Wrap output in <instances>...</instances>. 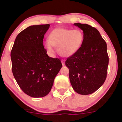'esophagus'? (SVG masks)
Wrapping results in <instances>:
<instances>
[{"mask_svg":"<svg viewBox=\"0 0 122 122\" xmlns=\"http://www.w3.org/2000/svg\"><path fill=\"white\" fill-rule=\"evenodd\" d=\"M61 62H62V65L63 66H64V65H65V60H61Z\"/></svg>","mask_w":122,"mask_h":122,"instance_id":"34e87169","label":"esophagus"}]
</instances>
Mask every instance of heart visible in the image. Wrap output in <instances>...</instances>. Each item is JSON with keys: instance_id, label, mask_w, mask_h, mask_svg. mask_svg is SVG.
<instances>
[{"instance_id": "heart-1", "label": "heart", "mask_w": 122, "mask_h": 122, "mask_svg": "<svg viewBox=\"0 0 122 122\" xmlns=\"http://www.w3.org/2000/svg\"><path fill=\"white\" fill-rule=\"evenodd\" d=\"M84 38L83 32L80 29L56 28L50 32L49 36V40L45 41L43 46L50 54L54 53V46H56L61 56L69 57L80 49Z\"/></svg>"}]
</instances>
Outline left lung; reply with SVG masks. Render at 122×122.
Wrapping results in <instances>:
<instances>
[{
	"label": "left lung",
	"instance_id": "8db88e82",
	"mask_svg": "<svg viewBox=\"0 0 122 122\" xmlns=\"http://www.w3.org/2000/svg\"><path fill=\"white\" fill-rule=\"evenodd\" d=\"M74 25L81 29L84 38L81 47L67 58L65 65L75 91L89 95L96 91L107 77L109 62L107 43L96 28L79 23Z\"/></svg>",
	"mask_w": 122,
	"mask_h": 122
}]
</instances>
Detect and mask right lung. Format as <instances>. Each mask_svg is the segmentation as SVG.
Returning a JSON list of instances; mask_svg holds the SVG:
<instances>
[{
	"instance_id": "right-lung-1",
	"label": "right lung",
	"mask_w": 122,
	"mask_h": 122,
	"mask_svg": "<svg viewBox=\"0 0 122 122\" xmlns=\"http://www.w3.org/2000/svg\"><path fill=\"white\" fill-rule=\"evenodd\" d=\"M50 25L30 26L15 38L11 52L12 71L20 89L33 97L46 96L62 67L58 58L46 54L43 45Z\"/></svg>"
}]
</instances>
